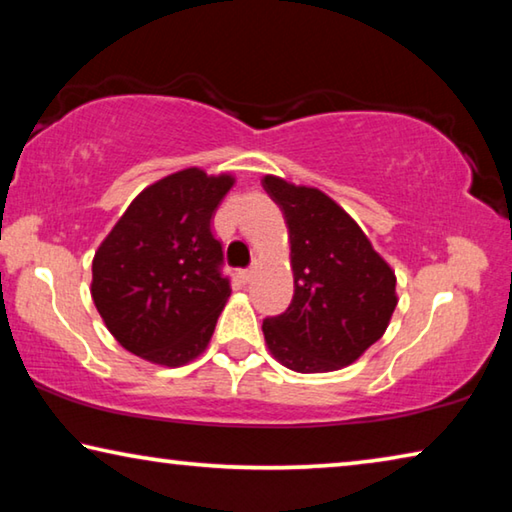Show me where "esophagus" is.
I'll return each instance as SVG.
<instances>
[{"label":"esophagus","instance_id":"esophagus-1","mask_svg":"<svg viewBox=\"0 0 512 512\" xmlns=\"http://www.w3.org/2000/svg\"><path fill=\"white\" fill-rule=\"evenodd\" d=\"M239 275H241V282H250V280H253V275H255V266L244 268V271H241Z\"/></svg>","mask_w":512,"mask_h":512}]
</instances>
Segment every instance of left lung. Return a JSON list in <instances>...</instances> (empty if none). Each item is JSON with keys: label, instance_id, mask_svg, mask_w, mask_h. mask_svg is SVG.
I'll list each match as a JSON object with an SVG mask.
<instances>
[{"label": "left lung", "instance_id": "8db88e82", "mask_svg": "<svg viewBox=\"0 0 512 512\" xmlns=\"http://www.w3.org/2000/svg\"><path fill=\"white\" fill-rule=\"evenodd\" d=\"M289 228L293 300L266 318L273 357L296 372H332L384 336L397 307L395 273L357 221L316 187L264 176Z\"/></svg>", "mask_w": 512, "mask_h": 512}]
</instances>
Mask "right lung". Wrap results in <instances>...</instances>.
Wrapping results in <instances>:
<instances>
[{
    "label": "right lung",
    "instance_id": "right-lung-1",
    "mask_svg": "<svg viewBox=\"0 0 512 512\" xmlns=\"http://www.w3.org/2000/svg\"><path fill=\"white\" fill-rule=\"evenodd\" d=\"M230 173L189 167L140 192L92 259L94 307L121 348L178 368L201 354L230 298L212 216Z\"/></svg>",
    "mask_w": 512,
    "mask_h": 512
}]
</instances>
